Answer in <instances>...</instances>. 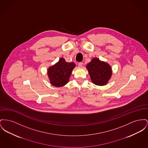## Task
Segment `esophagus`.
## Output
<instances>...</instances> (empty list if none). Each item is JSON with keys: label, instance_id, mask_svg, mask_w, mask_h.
<instances>
[{"label": "esophagus", "instance_id": "1", "mask_svg": "<svg viewBox=\"0 0 148 148\" xmlns=\"http://www.w3.org/2000/svg\"><path fill=\"white\" fill-rule=\"evenodd\" d=\"M78 66L79 67H80V68H82V67L83 66V63H82V62H79Z\"/></svg>", "mask_w": 148, "mask_h": 148}]
</instances>
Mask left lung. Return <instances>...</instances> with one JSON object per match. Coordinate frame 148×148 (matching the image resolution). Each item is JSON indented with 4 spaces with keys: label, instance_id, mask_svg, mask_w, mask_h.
Here are the masks:
<instances>
[{
    "label": "left lung",
    "instance_id": "obj_1",
    "mask_svg": "<svg viewBox=\"0 0 148 148\" xmlns=\"http://www.w3.org/2000/svg\"><path fill=\"white\" fill-rule=\"evenodd\" d=\"M92 83L97 86L106 85L112 75L111 65L98 58H93L86 66Z\"/></svg>",
    "mask_w": 148,
    "mask_h": 148
}]
</instances>
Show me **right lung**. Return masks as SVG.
<instances>
[{
	"instance_id": "right-lung-1",
	"label": "right lung",
	"mask_w": 148,
	"mask_h": 148,
	"mask_svg": "<svg viewBox=\"0 0 148 148\" xmlns=\"http://www.w3.org/2000/svg\"><path fill=\"white\" fill-rule=\"evenodd\" d=\"M75 64L65 61L61 58L56 64L50 66L47 69V76L53 86L61 87L66 85L69 80L73 70Z\"/></svg>"
}]
</instances>
